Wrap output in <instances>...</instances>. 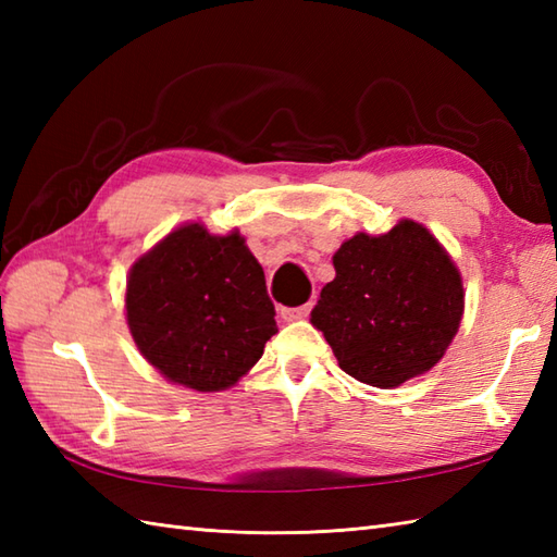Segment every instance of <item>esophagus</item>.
Returning a JSON list of instances; mask_svg holds the SVG:
<instances>
[{
	"label": "esophagus",
	"instance_id": "1",
	"mask_svg": "<svg viewBox=\"0 0 557 557\" xmlns=\"http://www.w3.org/2000/svg\"><path fill=\"white\" fill-rule=\"evenodd\" d=\"M311 309H313V304H304V306H297V309H280V315H282V321L294 323V321H301V318L309 315Z\"/></svg>",
	"mask_w": 557,
	"mask_h": 557
}]
</instances>
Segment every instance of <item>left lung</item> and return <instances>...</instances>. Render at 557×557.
<instances>
[{
  "label": "left lung",
  "instance_id": "left-lung-1",
  "mask_svg": "<svg viewBox=\"0 0 557 557\" xmlns=\"http://www.w3.org/2000/svg\"><path fill=\"white\" fill-rule=\"evenodd\" d=\"M311 325L339 369L389 389L445 357L465 315L461 272L447 248L409 218L385 234L359 232L333 256Z\"/></svg>",
  "mask_w": 557,
  "mask_h": 557
}]
</instances>
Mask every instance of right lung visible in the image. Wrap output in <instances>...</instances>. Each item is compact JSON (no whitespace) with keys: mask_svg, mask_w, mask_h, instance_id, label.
Returning a JSON list of instances; mask_svg holds the SVG:
<instances>
[{"mask_svg":"<svg viewBox=\"0 0 557 557\" xmlns=\"http://www.w3.org/2000/svg\"><path fill=\"white\" fill-rule=\"evenodd\" d=\"M126 325L144 359L196 393L236 385L277 333L265 275L239 230L184 222L136 258L126 277Z\"/></svg>","mask_w":557,"mask_h":557,"instance_id":"right-lung-1","label":"right lung"}]
</instances>
